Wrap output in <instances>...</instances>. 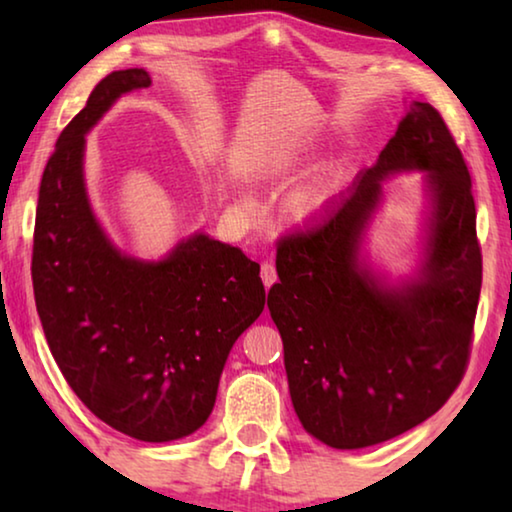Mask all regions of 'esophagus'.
Returning <instances> with one entry per match:
<instances>
[{
	"label": "esophagus",
	"instance_id": "esophagus-1",
	"mask_svg": "<svg viewBox=\"0 0 512 512\" xmlns=\"http://www.w3.org/2000/svg\"><path fill=\"white\" fill-rule=\"evenodd\" d=\"M262 282H264L266 289H271L273 284L277 282V271H275V266L271 262L262 264Z\"/></svg>",
	"mask_w": 512,
	"mask_h": 512
}]
</instances>
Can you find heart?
Wrapping results in <instances>:
<instances>
[{"mask_svg": "<svg viewBox=\"0 0 512 512\" xmlns=\"http://www.w3.org/2000/svg\"><path fill=\"white\" fill-rule=\"evenodd\" d=\"M325 198H327V194L320 185H311V187L300 189V192H296L289 198V214L293 216V219L305 221V219H309V216H314L320 207H323Z\"/></svg>", "mask_w": 512, "mask_h": 512, "instance_id": "heart-1", "label": "heart"}]
</instances>
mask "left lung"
Wrapping results in <instances>:
<instances>
[{
	"label": "left lung",
	"instance_id": "8db88e82",
	"mask_svg": "<svg viewBox=\"0 0 512 512\" xmlns=\"http://www.w3.org/2000/svg\"><path fill=\"white\" fill-rule=\"evenodd\" d=\"M404 168L430 178L428 262L415 283L384 290L358 264V239L380 180ZM275 266L268 311L311 436L359 449L431 418L467 370L483 275L472 178L443 115L415 101L352 192L323 221L277 241Z\"/></svg>",
	"mask_w": 512,
	"mask_h": 512
}]
</instances>
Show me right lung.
I'll list each match as a JSON object with an SVG mask.
<instances>
[{
    "label": "right lung",
    "mask_w": 512,
    "mask_h": 512,
    "mask_svg": "<svg viewBox=\"0 0 512 512\" xmlns=\"http://www.w3.org/2000/svg\"><path fill=\"white\" fill-rule=\"evenodd\" d=\"M144 69L97 83L60 133L40 180L33 296L49 350L76 397L126 436L167 443L210 418L230 348L264 311L259 264L196 235L158 264L124 257L92 216L85 133Z\"/></svg>",
    "instance_id": "1"
}]
</instances>
